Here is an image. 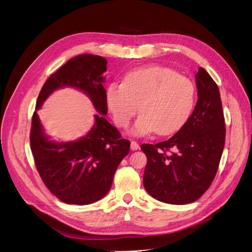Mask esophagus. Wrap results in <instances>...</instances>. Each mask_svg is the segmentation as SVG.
I'll return each instance as SVG.
<instances>
[{
  "label": "esophagus",
  "mask_w": 252,
  "mask_h": 252,
  "mask_svg": "<svg viewBox=\"0 0 252 252\" xmlns=\"http://www.w3.org/2000/svg\"><path fill=\"white\" fill-rule=\"evenodd\" d=\"M140 148V145L136 143L135 141H131L130 143V149L131 150H138Z\"/></svg>",
  "instance_id": "obj_1"
}]
</instances>
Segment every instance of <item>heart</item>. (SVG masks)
Here are the masks:
<instances>
[{"label": "heart", "instance_id": "b5f03b06", "mask_svg": "<svg viewBox=\"0 0 252 252\" xmlns=\"http://www.w3.org/2000/svg\"><path fill=\"white\" fill-rule=\"evenodd\" d=\"M106 102L118 126L126 127L140 109L133 133L157 130L159 135H168L189 119L195 103V87L170 68L151 66L129 72L124 83H111Z\"/></svg>", "mask_w": 252, "mask_h": 252}]
</instances>
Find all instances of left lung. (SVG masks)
Wrapping results in <instances>:
<instances>
[{"label":"left lung","mask_w":252,"mask_h":252,"mask_svg":"<svg viewBox=\"0 0 252 252\" xmlns=\"http://www.w3.org/2000/svg\"><path fill=\"white\" fill-rule=\"evenodd\" d=\"M195 84L199 98L184 126L169 140L141 146L147 157L144 187L167 204L200 199L215 179L223 154L226 128L219 87L202 67Z\"/></svg>","instance_id":"1"}]
</instances>
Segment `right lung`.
Instances as JSON below:
<instances>
[{
    "label": "right lung",
    "instance_id": "right-lung-1",
    "mask_svg": "<svg viewBox=\"0 0 252 252\" xmlns=\"http://www.w3.org/2000/svg\"><path fill=\"white\" fill-rule=\"evenodd\" d=\"M106 66L107 61L100 56L74 57L50 75L37 96L35 108L40 109L53 91L72 87L86 94L98 112L88 133L72 142L51 141L33 112L30 147L36 170L50 192L66 204L88 205L104 197L119 164L130 149V142L122 139L118 129L105 119Z\"/></svg>",
    "mask_w": 252,
    "mask_h": 252
}]
</instances>
